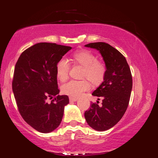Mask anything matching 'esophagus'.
I'll use <instances>...</instances> for the list:
<instances>
[{"instance_id": "obj_1", "label": "esophagus", "mask_w": 158, "mask_h": 158, "mask_svg": "<svg viewBox=\"0 0 158 158\" xmlns=\"http://www.w3.org/2000/svg\"><path fill=\"white\" fill-rule=\"evenodd\" d=\"M69 99H70V102H76L78 100L77 98H73V97H69Z\"/></svg>"}]
</instances>
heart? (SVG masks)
I'll use <instances>...</instances> for the list:
<instances>
[{"label":"heart","mask_w":158,"mask_h":158,"mask_svg":"<svg viewBox=\"0 0 158 158\" xmlns=\"http://www.w3.org/2000/svg\"><path fill=\"white\" fill-rule=\"evenodd\" d=\"M73 63L82 67L81 71V80H72L63 85L62 92L73 98H79L91 88L87 80L94 85L101 84L106 77L107 68L102 60H98L97 56L92 51L80 49L75 51L71 56ZM70 64L67 60L61 59L56 65V77L61 82H64L69 78Z\"/></svg>","instance_id":"b5f03b06"}]
</instances>
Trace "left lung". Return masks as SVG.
<instances>
[{"label":"left lung","instance_id":"obj_1","mask_svg":"<svg viewBox=\"0 0 158 158\" xmlns=\"http://www.w3.org/2000/svg\"><path fill=\"white\" fill-rule=\"evenodd\" d=\"M85 46L98 50L107 68L104 81L92 93L102 98V106H98L99 102L91 103L85 118L94 130L107 131L121 120L127 109L132 88L131 69L125 57L109 44L96 42Z\"/></svg>","mask_w":158,"mask_h":158}]
</instances>
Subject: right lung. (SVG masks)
I'll return each mask as SVG.
<instances>
[{"mask_svg":"<svg viewBox=\"0 0 158 158\" xmlns=\"http://www.w3.org/2000/svg\"><path fill=\"white\" fill-rule=\"evenodd\" d=\"M71 49L40 43L23 51L15 65L12 90L19 113L40 132H52L59 126L64 106L69 103L68 95H58L56 65Z\"/></svg>","mask_w":158,"mask_h":158,"instance_id":"1","label":"right lung"}]
</instances>
